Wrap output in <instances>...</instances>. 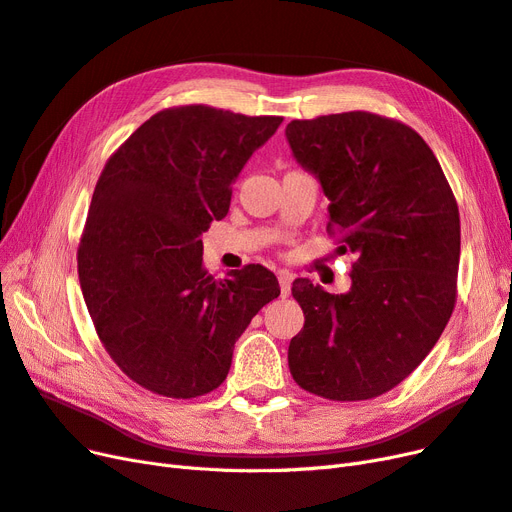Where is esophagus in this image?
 <instances>
[{
	"mask_svg": "<svg viewBox=\"0 0 512 512\" xmlns=\"http://www.w3.org/2000/svg\"><path fill=\"white\" fill-rule=\"evenodd\" d=\"M291 280H293L291 272H287V270L278 272V285H280V295H283V298H287V295L291 293Z\"/></svg>",
	"mask_w": 512,
	"mask_h": 512,
	"instance_id": "esophagus-1",
	"label": "esophagus"
}]
</instances>
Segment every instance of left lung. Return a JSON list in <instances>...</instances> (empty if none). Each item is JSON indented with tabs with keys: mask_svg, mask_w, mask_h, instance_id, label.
<instances>
[{
	"mask_svg": "<svg viewBox=\"0 0 512 512\" xmlns=\"http://www.w3.org/2000/svg\"><path fill=\"white\" fill-rule=\"evenodd\" d=\"M295 161L329 200L327 232L353 253L351 289L298 278L304 310L289 370L336 402L383 395L415 370L447 327L457 295L459 210L432 148L408 125L372 112L291 121Z\"/></svg>",
	"mask_w": 512,
	"mask_h": 512,
	"instance_id": "left-lung-1",
	"label": "left lung"
}]
</instances>
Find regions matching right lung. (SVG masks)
<instances>
[{"mask_svg":"<svg viewBox=\"0 0 512 512\" xmlns=\"http://www.w3.org/2000/svg\"><path fill=\"white\" fill-rule=\"evenodd\" d=\"M280 123L202 104L168 108L108 159L78 278L104 349L140 387L183 400L217 389L236 340L280 295L259 263L227 278L202 263V234L225 217L232 183Z\"/></svg>","mask_w":512,"mask_h":512,"instance_id":"add662e5","label":"right lung"}]
</instances>
